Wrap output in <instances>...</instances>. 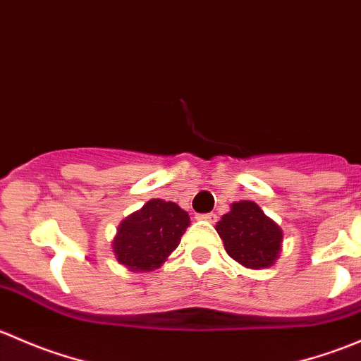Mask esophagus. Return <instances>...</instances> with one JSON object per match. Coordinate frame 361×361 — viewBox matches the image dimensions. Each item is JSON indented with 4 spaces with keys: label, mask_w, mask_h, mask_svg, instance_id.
Returning <instances> with one entry per match:
<instances>
[{
    "label": "esophagus",
    "mask_w": 361,
    "mask_h": 361,
    "mask_svg": "<svg viewBox=\"0 0 361 361\" xmlns=\"http://www.w3.org/2000/svg\"><path fill=\"white\" fill-rule=\"evenodd\" d=\"M199 220H206V221H216V214L214 213H204V214H197Z\"/></svg>",
    "instance_id": "1"
}]
</instances>
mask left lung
<instances>
[{
	"mask_svg": "<svg viewBox=\"0 0 361 361\" xmlns=\"http://www.w3.org/2000/svg\"><path fill=\"white\" fill-rule=\"evenodd\" d=\"M216 232L231 258L248 269L271 267L281 250V228L251 201L232 204Z\"/></svg>",
	"mask_w": 361,
	"mask_h": 361,
	"instance_id": "1",
	"label": "left lung"
}]
</instances>
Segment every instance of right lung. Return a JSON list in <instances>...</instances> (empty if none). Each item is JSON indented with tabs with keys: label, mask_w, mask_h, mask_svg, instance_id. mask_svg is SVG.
<instances>
[{
	"label": "right lung",
	"mask_w": 361,
	"mask_h": 361,
	"mask_svg": "<svg viewBox=\"0 0 361 361\" xmlns=\"http://www.w3.org/2000/svg\"><path fill=\"white\" fill-rule=\"evenodd\" d=\"M188 225L190 216L178 204L152 199L120 224L113 253L130 271H154L178 248Z\"/></svg>",
	"instance_id": "obj_1"
}]
</instances>
